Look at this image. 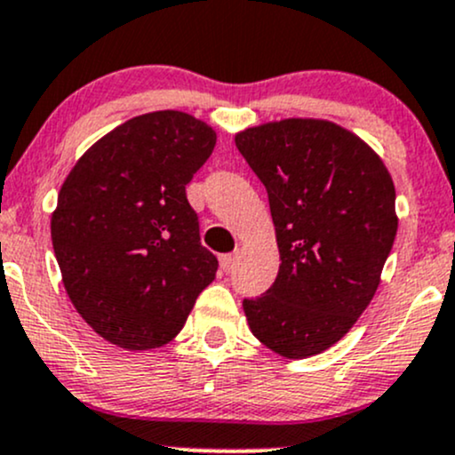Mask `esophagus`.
<instances>
[{
	"label": "esophagus",
	"mask_w": 455,
	"mask_h": 455,
	"mask_svg": "<svg viewBox=\"0 0 455 455\" xmlns=\"http://www.w3.org/2000/svg\"><path fill=\"white\" fill-rule=\"evenodd\" d=\"M236 253H226V256H221L219 258V262H221V268L226 273H229L234 268V265H236Z\"/></svg>",
	"instance_id": "34e87169"
}]
</instances>
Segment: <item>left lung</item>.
<instances>
[{"label":"left lung","instance_id":"obj_1","mask_svg":"<svg viewBox=\"0 0 455 455\" xmlns=\"http://www.w3.org/2000/svg\"><path fill=\"white\" fill-rule=\"evenodd\" d=\"M268 193L280 271L243 301L251 334L297 360L339 343L379 286L395 234V184L378 154L325 119H282L236 134Z\"/></svg>","mask_w":455,"mask_h":455}]
</instances>
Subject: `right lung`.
Listing matches in <instances>:
<instances>
[{
	"instance_id": "right-lung-1",
	"label": "right lung",
	"mask_w": 455,
	"mask_h": 455,
	"mask_svg": "<svg viewBox=\"0 0 455 455\" xmlns=\"http://www.w3.org/2000/svg\"><path fill=\"white\" fill-rule=\"evenodd\" d=\"M214 145L217 132L188 112H148L101 136L67 175L53 253L71 304L108 343L167 345L217 275L187 199Z\"/></svg>"
}]
</instances>
